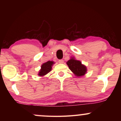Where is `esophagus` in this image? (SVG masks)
I'll list each match as a JSON object with an SVG mask.
<instances>
[{
  "mask_svg": "<svg viewBox=\"0 0 121 121\" xmlns=\"http://www.w3.org/2000/svg\"><path fill=\"white\" fill-rule=\"evenodd\" d=\"M58 62H59V63H60V64H63L64 63V60H63V59H59V60H58Z\"/></svg>",
  "mask_w": 121,
  "mask_h": 121,
  "instance_id": "1",
  "label": "esophagus"
}]
</instances>
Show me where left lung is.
<instances>
[{"label": "left lung", "mask_w": 121, "mask_h": 121, "mask_svg": "<svg viewBox=\"0 0 121 121\" xmlns=\"http://www.w3.org/2000/svg\"><path fill=\"white\" fill-rule=\"evenodd\" d=\"M67 64L73 73L78 77H82L87 73L86 67L74 57H71L70 59L67 62Z\"/></svg>", "instance_id": "1"}]
</instances>
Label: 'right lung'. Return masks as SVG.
<instances>
[{"label":"right lung","mask_w":121,"mask_h":121,"mask_svg":"<svg viewBox=\"0 0 121 121\" xmlns=\"http://www.w3.org/2000/svg\"><path fill=\"white\" fill-rule=\"evenodd\" d=\"M55 63L53 61H48L47 62L44 63L41 65V69L39 70L38 75L39 77H43L46 75L52 70V66Z\"/></svg>","instance_id":"right-lung-1"}]
</instances>
